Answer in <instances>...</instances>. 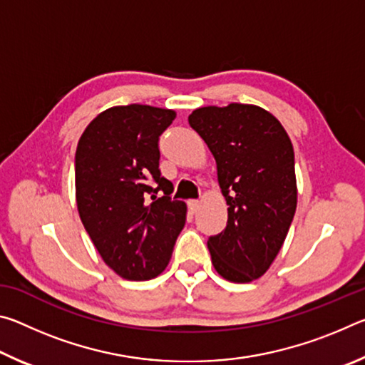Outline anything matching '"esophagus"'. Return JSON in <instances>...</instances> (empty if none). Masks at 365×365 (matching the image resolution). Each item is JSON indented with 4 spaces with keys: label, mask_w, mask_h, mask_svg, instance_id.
I'll return each instance as SVG.
<instances>
[{
    "label": "esophagus",
    "mask_w": 365,
    "mask_h": 365,
    "mask_svg": "<svg viewBox=\"0 0 365 365\" xmlns=\"http://www.w3.org/2000/svg\"><path fill=\"white\" fill-rule=\"evenodd\" d=\"M188 206L191 209V212H196L197 207H200V201H197V200H190L188 201Z\"/></svg>",
    "instance_id": "1"
}]
</instances>
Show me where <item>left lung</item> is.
<instances>
[{
  "mask_svg": "<svg viewBox=\"0 0 365 365\" xmlns=\"http://www.w3.org/2000/svg\"><path fill=\"white\" fill-rule=\"evenodd\" d=\"M188 123L212 153L228 205L225 230L207 240L214 269L235 283L256 280L279 255L296 211L292 141L274 115L251 104L195 109Z\"/></svg>",
  "mask_w": 365,
  "mask_h": 365,
  "instance_id": "1",
  "label": "left lung"
}]
</instances>
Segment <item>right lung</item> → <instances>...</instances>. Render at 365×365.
Returning a JSON list of instances; mask_svg holds the SVG:
<instances>
[{
  "instance_id": "1",
  "label": "right lung",
  "mask_w": 365,
  "mask_h": 365,
  "mask_svg": "<svg viewBox=\"0 0 365 365\" xmlns=\"http://www.w3.org/2000/svg\"><path fill=\"white\" fill-rule=\"evenodd\" d=\"M174 119L170 109L115 106L95 117L78 140L80 219L103 261L122 279L158 277L187 220V205L172 200L174 185L159 170V137Z\"/></svg>"
}]
</instances>
